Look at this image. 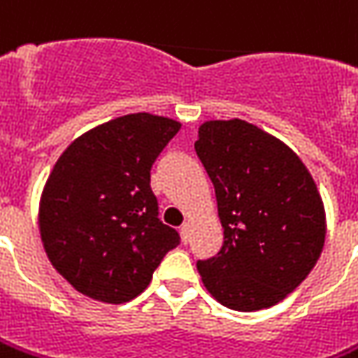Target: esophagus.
<instances>
[{"label": "esophagus", "mask_w": 358, "mask_h": 358, "mask_svg": "<svg viewBox=\"0 0 358 358\" xmlns=\"http://www.w3.org/2000/svg\"><path fill=\"white\" fill-rule=\"evenodd\" d=\"M189 235H192V225L186 221V223L180 227V237H182V243H188Z\"/></svg>", "instance_id": "34e87169"}]
</instances>
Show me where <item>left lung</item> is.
I'll use <instances>...</instances> for the list:
<instances>
[{"mask_svg": "<svg viewBox=\"0 0 358 358\" xmlns=\"http://www.w3.org/2000/svg\"><path fill=\"white\" fill-rule=\"evenodd\" d=\"M194 148L223 227L220 252L198 261L203 286L229 310L271 308L322 255L325 211L312 174L282 141L241 119L206 121Z\"/></svg>", "mask_w": 358, "mask_h": 358, "instance_id": "obj_1", "label": "left lung"}]
</instances>
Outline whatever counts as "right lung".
I'll use <instances>...</instances> for the list:
<instances>
[{"label":"right lung","mask_w":358,"mask_h":358,"mask_svg":"<svg viewBox=\"0 0 358 358\" xmlns=\"http://www.w3.org/2000/svg\"><path fill=\"white\" fill-rule=\"evenodd\" d=\"M180 131L131 113L78 137L43 189L38 225L48 261L78 292L108 303L137 298L178 231L159 220L150 169Z\"/></svg>","instance_id":"obj_1"}]
</instances>
